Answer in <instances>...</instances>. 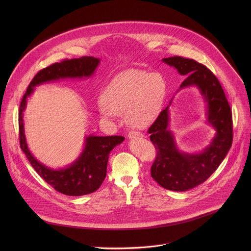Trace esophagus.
<instances>
[{
    "instance_id": "esophagus-1",
    "label": "esophagus",
    "mask_w": 251,
    "mask_h": 251,
    "mask_svg": "<svg viewBox=\"0 0 251 251\" xmlns=\"http://www.w3.org/2000/svg\"><path fill=\"white\" fill-rule=\"evenodd\" d=\"M139 135H140V133H139V132H137V131H130V132L128 133V137H129L130 139L136 138V137H138Z\"/></svg>"
}]
</instances>
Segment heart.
Returning a JSON list of instances; mask_svg holds the SVG:
<instances>
[{"mask_svg":"<svg viewBox=\"0 0 251 251\" xmlns=\"http://www.w3.org/2000/svg\"><path fill=\"white\" fill-rule=\"evenodd\" d=\"M166 89L165 78L159 73L149 74L142 69L122 71L105 88L99 113L106 120L126 114L130 125L146 127L160 112Z\"/></svg>","mask_w":251,"mask_h":251,"instance_id":"obj_1","label":"heart"}]
</instances>
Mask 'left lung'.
<instances>
[{
    "instance_id": "obj_1",
    "label": "left lung",
    "mask_w": 251,
    "mask_h": 251,
    "mask_svg": "<svg viewBox=\"0 0 251 251\" xmlns=\"http://www.w3.org/2000/svg\"><path fill=\"white\" fill-rule=\"evenodd\" d=\"M162 60L176 68L181 75H187L180 89L196 86L200 90L206 104V122L216 130L210 144L201 152L185 153L178 150L169 128L170 106L149 128L150 140L157 149L151 167L152 177L167 190L185 192L206 181L226 158L232 144V115L219 79L208 68L194 59L181 56Z\"/></svg>"
}]
</instances>
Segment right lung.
Wrapping results in <instances>:
<instances>
[{
	"mask_svg": "<svg viewBox=\"0 0 251 251\" xmlns=\"http://www.w3.org/2000/svg\"><path fill=\"white\" fill-rule=\"evenodd\" d=\"M99 63L100 59L93 56L65 59L53 63L35 75L21 101L19 112L21 148L35 172L54 190L63 195L78 197L98 190L106 176L110 152L121 144L125 138L122 136H86L84 148L74 163L62 169L49 168L33 157L26 144L24 126L26 100L32 94L34 87L41 84L66 78H89L94 75Z\"/></svg>",
	"mask_w": 251,
	"mask_h": 251,
	"instance_id": "right-lung-1",
	"label": "right lung"
}]
</instances>
